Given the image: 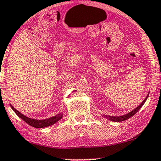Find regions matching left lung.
I'll return each instance as SVG.
<instances>
[{
	"label": "left lung",
	"mask_w": 161,
	"mask_h": 161,
	"mask_svg": "<svg viewBox=\"0 0 161 161\" xmlns=\"http://www.w3.org/2000/svg\"><path fill=\"white\" fill-rule=\"evenodd\" d=\"M149 96V95H148ZM148 96L146 97V98L143 101V102L141 103V104L139 105L138 107H137V108L133 110L131 112L127 113V114L124 115H122V116H109V115H104V117L106 118V119H108L109 120H110V121H115V122H119V121H125V120H127L128 119H130V117H132V115L136 114V113L138 112V111L140 110V108L142 107L143 104H144V103L146 101H147V98H148Z\"/></svg>",
	"instance_id": "left-lung-1"
}]
</instances>
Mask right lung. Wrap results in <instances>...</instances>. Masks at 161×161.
<instances>
[{
  "mask_svg": "<svg viewBox=\"0 0 161 161\" xmlns=\"http://www.w3.org/2000/svg\"><path fill=\"white\" fill-rule=\"evenodd\" d=\"M11 108H12V110L14 111V113H15L21 119H23V121L26 122L28 124H29V125L31 126V127H36V128H43V127H48V126L53 125V124H55L56 122L58 121L59 120H60L62 119V117H63V114L59 113V114L55 115V116L49 118L48 119H45V120L32 119L25 116L24 115H23L22 113H20L19 111L17 110L15 108H14L13 106L11 105Z\"/></svg>",
  "mask_w": 161,
  "mask_h": 161,
  "instance_id": "right-lung-1",
  "label": "right lung"
}]
</instances>
